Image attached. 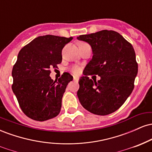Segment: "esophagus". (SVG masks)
Returning a JSON list of instances; mask_svg holds the SVG:
<instances>
[{
	"mask_svg": "<svg viewBox=\"0 0 152 152\" xmlns=\"http://www.w3.org/2000/svg\"><path fill=\"white\" fill-rule=\"evenodd\" d=\"M78 80H79V78H78V77H75V76H74V81H78Z\"/></svg>",
	"mask_w": 152,
	"mask_h": 152,
	"instance_id": "1",
	"label": "esophagus"
}]
</instances>
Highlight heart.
I'll use <instances>...</instances> for the list:
<instances>
[{"mask_svg":"<svg viewBox=\"0 0 152 152\" xmlns=\"http://www.w3.org/2000/svg\"><path fill=\"white\" fill-rule=\"evenodd\" d=\"M81 44H86V43H81ZM71 72H72L74 74L78 75V74H80V72H81V69H80L79 66H72V67H71Z\"/></svg>","mask_w":152,"mask_h":152,"instance_id":"heart-1","label":"heart"}]
</instances>
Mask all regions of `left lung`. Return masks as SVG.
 I'll use <instances>...</instances> for the list:
<instances>
[{
	"instance_id": "obj_1",
	"label": "left lung",
	"mask_w": 152,
	"mask_h": 152,
	"mask_svg": "<svg viewBox=\"0 0 152 152\" xmlns=\"http://www.w3.org/2000/svg\"><path fill=\"white\" fill-rule=\"evenodd\" d=\"M77 38L89 43L93 51L84 76L78 81L79 102L92 114H111L123 105L134 88L138 64L133 46L114 31L102 30ZM91 75L101 79L93 81L88 78Z\"/></svg>"
}]
</instances>
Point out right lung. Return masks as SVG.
<instances>
[{"label": "right lung", "mask_w": 152, "mask_h": 152, "mask_svg": "<svg viewBox=\"0 0 152 152\" xmlns=\"http://www.w3.org/2000/svg\"><path fill=\"white\" fill-rule=\"evenodd\" d=\"M73 37L46 35L23 47L12 70V90L28 117L43 121L58 116L62 97L73 76L64 73L58 80L50 77V69L62 61V49Z\"/></svg>", "instance_id": "obj_1"}]
</instances>
